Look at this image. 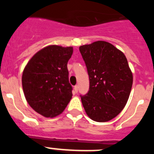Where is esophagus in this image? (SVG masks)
<instances>
[{
    "label": "esophagus",
    "instance_id": "1",
    "mask_svg": "<svg viewBox=\"0 0 154 154\" xmlns=\"http://www.w3.org/2000/svg\"><path fill=\"white\" fill-rule=\"evenodd\" d=\"M78 89H79V86L78 85H75V86L74 87V90H75V93H77V92H78Z\"/></svg>",
    "mask_w": 154,
    "mask_h": 154
}]
</instances>
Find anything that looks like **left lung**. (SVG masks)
Masks as SVG:
<instances>
[{
  "label": "left lung",
  "instance_id": "8db88e82",
  "mask_svg": "<svg viewBox=\"0 0 154 154\" xmlns=\"http://www.w3.org/2000/svg\"><path fill=\"white\" fill-rule=\"evenodd\" d=\"M89 76V90L81 100L87 116L99 123L115 118L128 101L133 73L120 50L104 41L79 47Z\"/></svg>",
  "mask_w": 154,
  "mask_h": 154
}]
</instances>
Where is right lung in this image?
I'll return each mask as SVG.
<instances>
[{
    "label": "right lung",
    "mask_w": 154,
    "mask_h": 154,
    "mask_svg": "<svg viewBox=\"0 0 154 154\" xmlns=\"http://www.w3.org/2000/svg\"><path fill=\"white\" fill-rule=\"evenodd\" d=\"M72 53L71 46H46L35 53L24 67L22 87L25 99L44 117L60 115L72 99L67 63Z\"/></svg>",
    "instance_id": "obj_1"
}]
</instances>
